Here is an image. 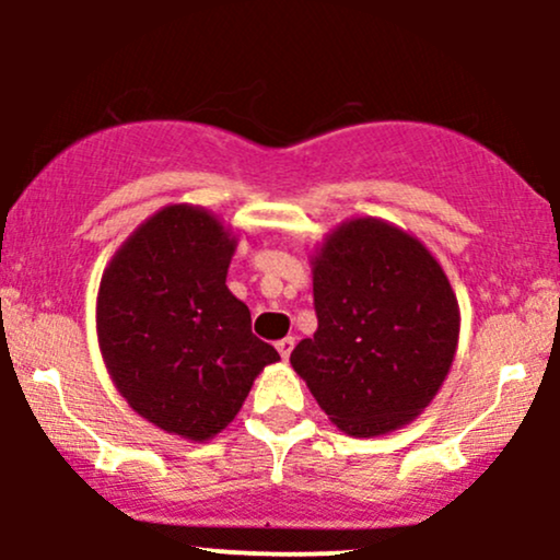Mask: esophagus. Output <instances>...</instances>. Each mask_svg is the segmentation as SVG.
<instances>
[{"label": "esophagus", "mask_w": 560, "mask_h": 560, "mask_svg": "<svg viewBox=\"0 0 560 560\" xmlns=\"http://www.w3.org/2000/svg\"><path fill=\"white\" fill-rule=\"evenodd\" d=\"M276 350H279V355L284 358V361H289V355H292V350H294V337L279 339V342H276Z\"/></svg>", "instance_id": "1"}]
</instances>
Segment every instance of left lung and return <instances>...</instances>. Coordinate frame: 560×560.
<instances>
[{"label":"left lung","mask_w":560,"mask_h":560,"mask_svg":"<svg viewBox=\"0 0 560 560\" xmlns=\"http://www.w3.org/2000/svg\"><path fill=\"white\" fill-rule=\"evenodd\" d=\"M318 329L292 350L326 416L350 436H376L421 413L458 345V300L419 240L355 218L313 260Z\"/></svg>","instance_id":"left-lung-1"}]
</instances>
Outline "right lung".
Segmentation results:
<instances>
[{"label":"right lung","mask_w":560,"mask_h":560,"mask_svg":"<svg viewBox=\"0 0 560 560\" xmlns=\"http://www.w3.org/2000/svg\"><path fill=\"white\" fill-rule=\"evenodd\" d=\"M236 240L208 210L171 205L115 253L96 298L100 350L128 405L168 434L210 440L279 352L226 287Z\"/></svg>","instance_id":"obj_1"}]
</instances>
